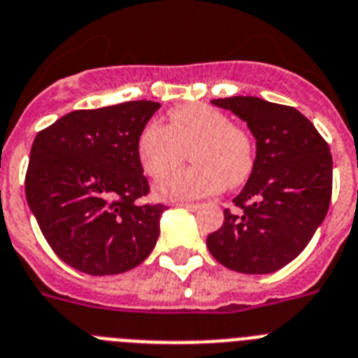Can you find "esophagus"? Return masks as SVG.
I'll return each instance as SVG.
<instances>
[{
  "label": "esophagus",
  "instance_id": "1",
  "mask_svg": "<svg viewBox=\"0 0 358 358\" xmlns=\"http://www.w3.org/2000/svg\"><path fill=\"white\" fill-rule=\"evenodd\" d=\"M178 207L187 208V210H198L199 203H178Z\"/></svg>",
  "mask_w": 358,
  "mask_h": 358
}]
</instances>
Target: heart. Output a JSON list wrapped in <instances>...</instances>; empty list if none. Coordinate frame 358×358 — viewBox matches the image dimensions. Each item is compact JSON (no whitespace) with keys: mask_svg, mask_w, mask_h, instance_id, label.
<instances>
[{"mask_svg":"<svg viewBox=\"0 0 358 358\" xmlns=\"http://www.w3.org/2000/svg\"><path fill=\"white\" fill-rule=\"evenodd\" d=\"M137 160L151 178L169 175L192 151L195 166L157 185L162 199H194L239 187L255 167V141L219 108L187 103L169 112V124L148 123L137 137Z\"/></svg>","mask_w":358,"mask_h":358,"instance_id":"heart-1","label":"heart"}]
</instances>
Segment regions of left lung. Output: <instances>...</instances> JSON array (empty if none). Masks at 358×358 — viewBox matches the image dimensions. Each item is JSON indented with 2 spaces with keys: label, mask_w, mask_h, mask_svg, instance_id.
Returning a JSON list of instances; mask_svg holds the SVG:
<instances>
[{
  "label": "left lung",
  "mask_w": 358,
  "mask_h": 358,
  "mask_svg": "<svg viewBox=\"0 0 358 358\" xmlns=\"http://www.w3.org/2000/svg\"><path fill=\"white\" fill-rule=\"evenodd\" d=\"M246 121L257 139L255 167L235 210L207 237L219 264L237 273L266 275L287 266L323 223L331 198L327 141L294 107L253 96L212 99Z\"/></svg>",
  "instance_id": "left-lung-1"
}]
</instances>
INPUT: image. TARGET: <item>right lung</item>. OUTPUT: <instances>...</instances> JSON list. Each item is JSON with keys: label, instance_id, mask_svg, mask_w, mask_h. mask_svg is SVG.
<instances>
[{"label": "right lung", "instance_id": "1", "mask_svg": "<svg viewBox=\"0 0 358 358\" xmlns=\"http://www.w3.org/2000/svg\"><path fill=\"white\" fill-rule=\"evenodd\" d=\"M160 108L127 101L75 110L41 130L24 176L28 207L44 239L67 266L117 275L155 248L162 203H144L150 183L137 160V137Z\"/></svg>", "mask_w": 358, "mask_h": 358}]
</instances>
